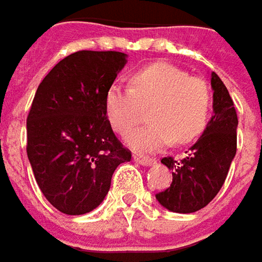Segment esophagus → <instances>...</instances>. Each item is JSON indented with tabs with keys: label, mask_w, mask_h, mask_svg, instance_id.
Wrapping results in <instances>:
<instances>
[{
	"label": "esophagus",
	"mask_w": 262,
	"mask_h": 262,
	"mask_svg": "<svg viewBox=\"0 0 262 262\" xmlns=\"http://www.w3.org/2000/svg\"><path fill=\"white\" fill-rule=\"evenodd\" d=\"M133 160L138 164L143 165V167H151V165L157 164V161L154 158H148V157H143V155H133Z\"/></svg>",
	"instance_id": "1"
}]
</instances>
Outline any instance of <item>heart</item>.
<instances>
[{"mask_svg":"<svg viewBox=\"0 0 262 262\" xmlns=\"http://www.w3.org/2000/svg\"><path fill=\"white\" fill-rule=\"evenodd\" d=\"M151 123L126 138L132 149L155 152L176 141L188 143L202 133L211 105V92L201 77L167 63H155L132 76V88L114 83L105 94V113L111 126L126 135L149 107Z\"/></svg>","mask_w":262,"mask_h":262,"instance_id":"b5f03b06","label":"heart"}]
</instances>
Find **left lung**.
Listing matches in <instances>:
<instances>
[{
	"mask_svg": "<svg viewBox=\"0 0 262 262\" xmlns=\"http://www.w3.org/2000/svg\"><path fill=\"white\" fill-rule=\"evenodd\" d=\"M212 116L190 152L180 161L165 157L161 163L173 171L170 188L155 195L173 212L189 214L208 205L222 189L236 155L237 114L227 88L211 73Z\"/></svg>",
	"mask_w": 262,
	"mask_h": 262,
	"instance_id": "left-lung-1",
	"label": "left lung"
}]
</instances>
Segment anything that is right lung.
Instances as JSON below:
<instances>
[{"label":"right lung","instance_id":"add662e5","mask_svg":"<svg viewBox=\"0 0 262 262\" xmlns=\"http://www.w3.org/2000/svg\"><path fill=\"white\" fill-rule=\"evenodd\" d=\"M127 63L117 51H77L40 82L28 116V158L43 196L69 215L95 210L129 149L116 138L105 94Z\"/></svg>","mask_w":262,"mask_h":262}]
</instances>
